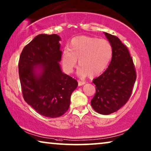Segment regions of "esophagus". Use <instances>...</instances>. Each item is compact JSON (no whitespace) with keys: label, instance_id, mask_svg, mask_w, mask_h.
I'll use <instances>...</instances> for the list:
<instances>
[{"label":"esophagus","instance_id":"esophagus-1","mask_svg":"<svg viewBox=\"0 0 151 151\" xmlns=\"http://www.w3.org/2000/svg\"><path fill=\"white\" fill-rule=\"evenodd\" d=\"M86 83V82L85 81H78V84H79V86H83V85H84V84Z\"/></svg>","mask_w":151,"mask_h":151}]
</instances>
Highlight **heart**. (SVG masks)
I'll use <instances>...</instances> for the list:
<instances>
[{"mask_svg": "<svg viewBox=\"0 0 151 151\" xmlns=\"http://www.w3.org/2000/svg\"><path fill=\"white\" fill-rule=\"evenodd\" d=\"M112 54V46L107 40L81 36L72 39L68 49L63 50L61 63L65 73L70 74L78 60L79 75L83 77L88 74L90 77H94L106 69Z\"/></svg>", "mask_w": 151, "mask_h": 151, "instance_id": "heart-1", "label": "heart"}]
</instances>
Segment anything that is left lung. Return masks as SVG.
Returning a JSON list of instances; mask_svg holds the SVG:
<instances>
[{"label":"left lung","instance_id":"1","mask_svg":"<svg viewBox=\"0 0 151 151\" xmlns=\"http://www.w3.org/2000/svg\"><path fill=\"white\" fill-rule=\"evenodd\" d=\"M104 34L112 46L113 54L106 71L92 81L96 86V93L91 106L98 113L109 114L117 111L128 101L137 74L126 46L118 37Z\"/></svg>","mask_w":151,"mask_h":151}]
</instances>
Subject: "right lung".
I'll use <instances>...</instances> for the list:
<instances>
[{"mask_svg":"<svg viewBox=\"0 0 151 151\" xmlns=\"http://www.w3.org/2000/svg\"><path fill=\"white\" fill-rule=\"evenodd\" d=\"M59 41L55 34L37 36L24 47L19 62L24 100L38 113L50 118L67 112L78 86L77 80L61 71Z\"/></svg>","mask_w":151,"mask_h":151,"instance_id":"obj_1","label":"right lung"}]
</instances>
